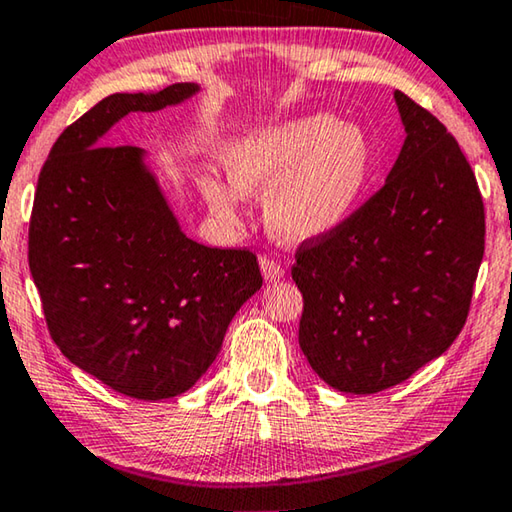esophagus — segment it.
<instances>
[{"mask_svg":"<svg viewBox=\"0 0 512 512\" xmlns=\"http://www.w3.org/2000/svg\"><path fill=\"white\" fill-rule=\"evenodd\" d=\"M259 269H262L264 280H269V282L285 278V266H282L278 259H273V257L259 259Z\"/></svg>","mask_w":512,"mask_h":512,"instance_id":"esophagus-1","label":"esophagus"}]
</instances>
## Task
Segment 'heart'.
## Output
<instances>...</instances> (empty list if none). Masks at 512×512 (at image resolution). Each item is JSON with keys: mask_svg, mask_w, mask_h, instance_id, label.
Masks as SVG:
<instances>
[{"mask_svg": "<svg viewBox=\"0 0 512 512\" xmlns=\"http://www.w3.org/2000/svg\"><path fill=\"white\" fill-rule=\"evenodd\" d=\"M221 161L230 184L198 180L202 200L227 223H237L243 196H264V218L275 237L303 243L326 237L358 209L376 168L360 125L332 113H307L227 141Z\"/></svg>", "mask_w": 512, "mask_h": 512, "instance_id": "1", "label": "heart"}]
</instances>
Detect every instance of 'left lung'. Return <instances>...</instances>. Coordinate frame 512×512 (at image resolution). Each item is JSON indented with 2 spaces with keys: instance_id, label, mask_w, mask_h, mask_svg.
I'll return each instance as SVG.
<instances>
[{
  "instance_id": "1",
  "label": "left lung",
  "mask_w": 512,
  "mask_h": 512,
  "mask_svg": "<svg viewBox=\"0 0 512 512\" xmlns=\"http://www.w3.org/2000/svg\"><path fill=\"white\" fill-rule=\"evenodd\" d=\"M405 127L376 196L326 237L303 241L298 344L337 392L376 394L453 344L485 250L472 166L433 113L394 91Z\"/></svg>"
}]
</instances>
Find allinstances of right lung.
Wrapping results in <instances>:
<instances>
[{
    "instance_id": "1",
    "label": "right lung",
    "mask_w": 512,
    "mask_h": 512,
    "mask_svg": "<svg viewBox=\"0 0 512 512\" xmlns=\"http://www.w3.org/2000/svg\"><path fill=\"white\" fill-rule=\"evenodd\" d=\"M198 91L173 84L97 102L52 145L31 212L29 269L54 344L141 401L196 385L232 316L262 287L250 250L186 237L145 150L104 145L127 113L175 107Z\"/></svg>"
}]
</instances>
